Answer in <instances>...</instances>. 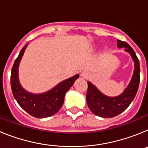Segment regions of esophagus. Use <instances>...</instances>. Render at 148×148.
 I'll return each instance as SVG.
<instances>
[{
	"label": "esophagus",
	"instance_id": "34e87169",
	"mask_svg": "<svg viewBox=\"0 0 148 148\" xmlns=\"http://www.w3.org/2000/svg\"><path fill=\"white\" fill-rule=\"evenodd\" d=\"M81 76H82V78H87L89 76H90V75H89L88 72L84 71V72H82V73H81Z\"/></svg>",
	"mask_w": 148,
	"mask_h": 148
}]
</instances>
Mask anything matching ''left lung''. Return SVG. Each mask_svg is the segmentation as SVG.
<instances>
[{"label":"left lung","mask_w":148,"mask_h":148,"mask_svg":"<svg viewBox=\"0 0 148 148\" xmlns=\"http://www.w3.org/2000/svg\"><path fill=\"white\" fill-rule=\"evenodd\" d=\"M117 46L119 48H125V52L130 53L134 62L133 76L125 91L118 96L110 97L100 92L91 82H87V103L88 108L92 113L103 118H112L125 110L135 98L140 82L139 61L134 50L127 43L120 40H117Z\"/></svg>","instance_id":"obj_1"}]
</instances>
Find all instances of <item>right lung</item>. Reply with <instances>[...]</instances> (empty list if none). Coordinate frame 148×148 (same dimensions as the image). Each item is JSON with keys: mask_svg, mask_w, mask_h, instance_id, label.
<instances>
[{"mask_svg": "<svg viewBox=\"0 0 148 148\" xmlns=\"http://www.w3.org/2000/svg\"><path fill=\"white\" fill-rule=\"evenodd\" d=\"M28 44L22 48L15 59L11 72V87L14 98L21 108L35 118H47L58 113L62 107L66 92L73 85L79 75L63 81L44 93L33 94L27 92L21 85L18 79V66Z\"/></svg>", "mask_w": 148, "mask_h": 148, "instance_id": "1", "label": "right lung"}]
</instances>
